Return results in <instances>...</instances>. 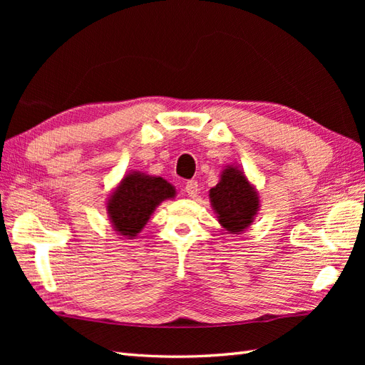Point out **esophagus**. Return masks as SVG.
Wrapping results in <instances>:
<instances>
[{"label":"esophagus","instance_id":"34e87169","mask_svg":"<svg viewBox=\"0 0 365 365\" xmlns=\"http://www.w3.org/2000/svg\"><path fill=\"white\" fill-rule=\"evenodd\" d=\"M185 191L188 192L190 197H195L197 192H199V185L196 180H190L187 182V185H185Z\"/></svg>","mask_w":365,"mask_h":365}]
</instances>
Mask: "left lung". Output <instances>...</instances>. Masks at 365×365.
<instances>
[{
    "label": "left lung",
    "mask_w": 365,
    "mask_h": 365,
    "mask_svg": "<svg viewBox=\"0 0 365 365\" xmlns=\"http://www.w3.org/2000/svg\"><path fill=\"white\" fill-rule=\"evenodd\" d=\"M208 196L216 218L229 234H243L260 208L257 190L237 166L222 169L218 185L210 190Z\"/></svg>",
    "instance_id": "1"
}]
</instances>
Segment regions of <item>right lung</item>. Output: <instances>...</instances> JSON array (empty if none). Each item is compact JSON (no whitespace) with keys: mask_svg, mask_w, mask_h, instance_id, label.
Listing matches in <instances>:
<instances>
[{"mask_svg":"<svg viewBox=\"0 0 365 365\" xmlns=\"http://www.w3.org/2000/svg\"><path fill=\"white\" fill-rule=\"evenodd\" d=\"M174 197L175 188L163 177L131 170L108 197L106 212L118 235L131 240L144 229L163 200Z\"/></svg>","mask_w":365,"mask_h":365,"instance_id":"1","label":"right lung"}]
</instances>
